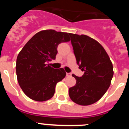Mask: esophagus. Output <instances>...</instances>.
<instances>
[{"instance_id":"34e87169","label":"esophagus","mask_w":129,"mask_h":129,"mask_svg":"<svg viewBox=\"0 0 129 129\" xmlns=\"http://www.w3.org/2000/svg\"><path fill=\"white\" fill-rule=\"evenodd\" d=\"M71 75V73H67V76H70Z\"/></svg>"}]
</instances>
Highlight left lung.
<instances>
[{
    "label": "left lung",
    "instance_id": "obj_1",
    "mask_svg": "<svg viewBox=\"0 0 129 129\" xmlns=\"http://www.w3.org/2000/svg\"><path fill=\"white\" fill-rule=\"evenodd\" d=\"M74 53L81 77L74 74L76 83L69 88V96L74 103L89 105L100 100L110 85L113 66L101 44L87 35L69 34Z\"/></svg>",
    "mask_w": 129,
    "mask_h": 129
}]
</instances>
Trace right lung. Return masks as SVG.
I'll use <instances>...</instances> for the list:
<instances>
[{
    "label": "right lung",
    "mask_w": 129,
    "mask_h": 129,
    "mask_svg": "<svg viewBox=\"0 0 129 129\" xmlns=\"http://www.w3.org/2000/svg\"><path fill=\"white\" fill-rule=\"evenodd\" d=\"M68 34L53 29L41 31L19 52L16 62L17 80L31 100L45 101L52 98L56 84L66 76L63 68L54 69L47 63L55 59L58 45L70 41Z\"/></svg>",
    "instance_id": "obj_1"
}]
</instances>
